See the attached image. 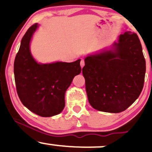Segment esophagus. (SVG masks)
<instances>
[{
    "mask_svg": "<svg viewBox=\"0 0 152 152\" xmlns=\"http://www.w3.org/2000/svg\"><path fill=\"white\" fill-rule=\"evenodd\" d=\"M80 65H81V67H82V68L85 66V60H84V59H82V60H81V62H80Z\"/></svg>",
    "mask_w": 152,
    "mask_h": 152,
    "instance_id": "34e87169",
    "label": "esophagus"
}]
</instances>
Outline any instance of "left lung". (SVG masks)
<instances>
[{"label":"left lung","instance_id":"left-lung-1","mask_svg":"<svg viewBox=\"0 0 152 152\" xmlns=\"http://www.w3.org/2000/svg\"><path fill=\"white\" fill-rule=\"evenodd\" d=\"M82 74L92 107L105 113L126 110L143 87L145 60L135 33L126 31L109 49L87 55Z\"/></svg>","mask_w":152,"mask_h":152}]
</instances>
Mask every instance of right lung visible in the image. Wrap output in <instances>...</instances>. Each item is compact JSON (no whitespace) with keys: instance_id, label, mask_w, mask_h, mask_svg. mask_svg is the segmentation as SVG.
I'll return each mask as SVG.
<instances>
[{"instance_id":"1","label":"right lung","mask_w":152,"mask_h":152,"mask_svg":"<svg viewBox=\"0 0 152 152\" xmlns=\"http://www.w3.org/2000/svg\"><path fill=\"white\" fill-rule=\"evenodd\" d=\"M31 26L22 38L14 63L17 93L22 104L42 117L59 114L65 105V95L75 76L81 73V59L73 62L38 63L30 50L34 33Z\"/></svg>"}]
</instances>
